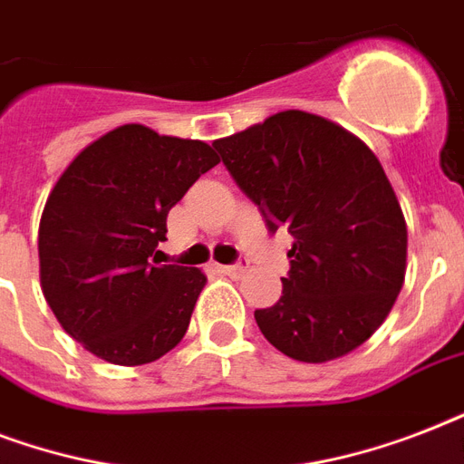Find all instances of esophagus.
<instances>
[{"label": "esophagus", "instance_id": "1", "mask_svg": "<svg viewBox=\"0 0 464 464\" xmlns=\"http://www.w3.org/2000/svg\"><path fill=\"white\" fill-rule=\"evenodd\" d=\"M218 269H221V272H224V275H228V276H240L247 267L243 265V262H238V265H221Z\"/></svg>", "mask_w": 464, "mask_h": 464}]
</instances>
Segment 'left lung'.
I'll return each instance as SVG.
<instances>
[{
    "label": "left lung",
    "instance_id": "8db88e82",
    "mask_svg": "<svg viewBox=\"0 0 464 464\" xmlns=\"http://www.w3.org/2000/svg\"><path fill=\"white\" fill-rule=\"evenodd\" d=\"M265 217L294 236L282 298L255 310L279 352L305 363L344 356L388 317L407 272V224L375 154L344 127L284 111L214 141Z\"/></svg>",
    "mask_w": 464,
    "mask_h": 464
}]
</instances>
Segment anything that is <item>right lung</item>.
<instances>
[{
  "label": "right lung",
  "mask_w": 464,
  "mask_h": 464,
  "mask_svg": "<svg viewBox=\"0 0 464 464\" xmlns=\"http://www.w3.org/2000/svg\"><path fill=\"white\" fill-rule=\"evenodd\" d=\"M218 163L204 141L122 125L83 149L47 197L40 286L67 334L98 359L141 366L188 332L207 276L160 265L168 211Z\"/></svg>",
  "instance_id": "obj_1"
}]
</instances>
